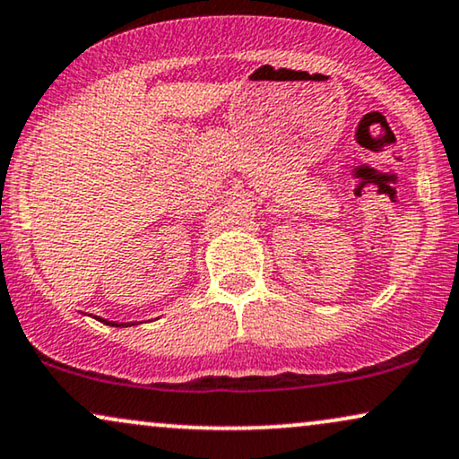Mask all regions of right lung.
<instances>
[{
    "mask_svg": "<svg viewBox=\"0 0 459 459\" xmlns=\"http://www.w3.org/2000/svg\"><path fill=\"white\" fill-rule=\"evenodd\" d=\"M103 325H109V326H133L130 323H111V320H105V318H99Z\"/></svg>",
    "mask_w": 459,
    "mask_h": 459,
    "instance_id": "add662e5",
    "label": "right lung"
}]
</instances>
